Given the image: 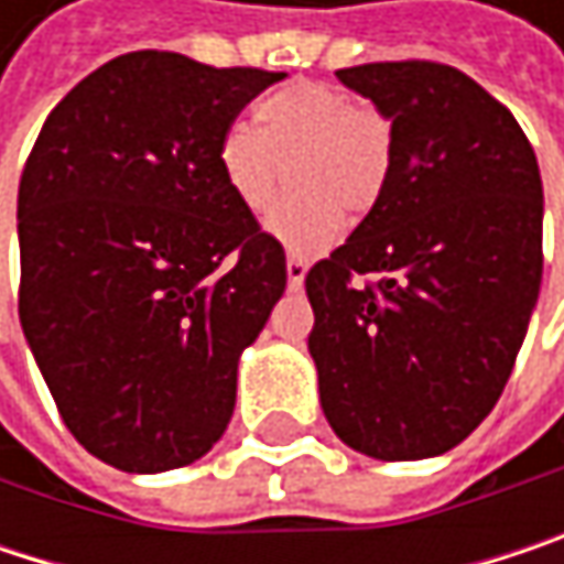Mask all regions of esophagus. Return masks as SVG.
I'll return each instance as SVG.
<instances>
[{"mask_svg":"<svg viewBox=\"0 0 564 564\" xmlns=\"http://www.w3.org/2000/svg\"><path fill=\"white\" fill-rule=\"evenodd\" d=\"M303 278H306V261L296 258V254H290V258H286V283H290V290H300V286H303Z\"/></svg>","mask_w":564,"mask_h":564,"instance_id":"34e87169","label":"esophagus"}]
</instances>
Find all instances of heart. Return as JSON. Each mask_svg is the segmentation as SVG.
I'll list each match as a JSON object with an SVG mask.
<instances>
[{
  "mask_svg": "<svg viewBox=\"0 0 564 564\" xmlns=\"http://www.w3.org/2000/svg\"><path fill=\"white\" fill-rule=\"evenodd\" d=\"M258 130L231 123L218 140V170L245 212L264 215L290 166L293 195L268 218L293 254H316L343 231V215L362 221L379 208L394 172L392 117L356 94L293 80L258 104Z\"/></svg>",
  "mask_w": 564,
  "mask_h": 564,
  "instance_id": "heart-1",
  "label": "heart"
}]
</instances>
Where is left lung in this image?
<instances>
[{"mask_svg":"<svg viewBox=\"0 0 564 564\" xmlns=\"http://www.w3.org/2000/svg\"><path fill=\"white\" fill-rule=\"evenodd\" d=\"M336 77L394 123L386 198L306 274L329 427L379 460L457 447L500 401L542 283V178L507 107L437 61Z\"/></svg>","mask_w":564,"mask_h":564,"instance_id":"left-lung-1","label":"left lung"}]
</instances>
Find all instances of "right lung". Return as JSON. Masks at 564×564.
Returning a JSON list of instances; mask_svg holds the SVG:
<instances>
[{
  "label": "right lung",
  "mask_w": 564,
  "mask_h": 564,
  "mask_svg": "<svg viewBox=\"0 0 564 564\" xmlns=\"http://www.w3.org/2000/svg\"><path fill=\"white\" fill-rule=\"evenodd\" d=\"M281 70L130 52L48 113L19 182V319L67 431L127 474L225 434L238 356L286 286L218 140Z\"/></svg>",
  "instance_id": "add662e5"
}]
</instances>
